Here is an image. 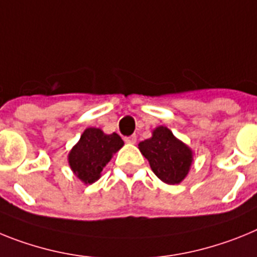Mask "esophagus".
Returning a JSON list of instances; mask_svg holds the SVG:
<instances>
[{
	"label": "esophagus",
	"mask_w": 257,
	"mask_h": 257,
	"mask_svg": "<svg viewBox=\"0 0 257 257\" xmlns=\"http://www.w3.org/2000/svg\"><path fill=\"white\" fill-rule=\"evenodd\" d=\"M124 141H125L126 144H129V145H135L136 142H137V137H136L135 135H133V136H129V137L124 138Z\"/></svg>",
	"instance_id": "esophagus-1"
}]
</instances>
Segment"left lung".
I'll return each instance as SVG.
<instances>
[{
    "label": "left lung",
    "instance_id": "left-lung-1",
    "mask_svg": "<svg viewBox=\"0 0 257 257\" xmlns=\"http://www.w3.org/2000/svg\"><path fill=\"white\" fill-rule=\"evenodd\" d=\"M156 177L168 185L181 184L190 171L194 153L167 126H156L150 138L138 144Z\"/></svg>",
    "mask_w": 257,
    "mask_h": 257
}]
</instances>
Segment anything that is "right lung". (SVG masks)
I'll return each mask as SVG.
<instances>
[{
  "instance_id": "1",
  "label": "right lung",
  "mask_w": 257,
  "mask_h": 257,
  "mask_svg": "<svg viewBox=\"0 0 257 257\" xmlns=\"http://www.w3.org/2000/svg\"><path fill=\"white\" fill-rule=\"evenodd\" d=\"M124 146L119 135H106L99 128H86L79 142L68 153V164L73 175L85 185L98 181L113 154Z\"/></svg>"
}]
</instances>
